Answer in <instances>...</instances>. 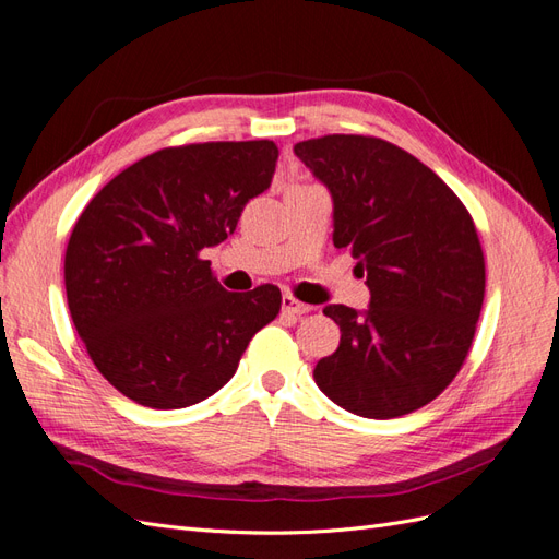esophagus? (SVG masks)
<instances>
[{
  "label": "esophagus",
  "instance_id": "34e87169",
  "mask_svg": "<svg viewBox=\"0 0 559 559\" xmlns=\"http://www.w3.org/2000/svg\"><path fill=\"white\" fill-rule=\"evenodd\" d=\"M282 312L284 314H294V317H300V314H306V312H310V306H306V302H300V300H296L294 296H282Z\"/></svg>",
  "mask_w": 559,
  "mask_h": 559
}]
</instances>
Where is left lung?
<instances>
[{
	"label": "left lung",
	"mask_w": 559,
	"mask_h": 559,
	"mask_svg": "<svg viewBox=\"0 0 559 559\" xmlns=\"http://www.w3.org/2000/svg\"><path fill=\"white\" fill-rule=\"evenodd\" d=\"M294 154L333 198V245L357 259L370 306H326L341 345L314 382L341 408L392 419L460 373L485 298V257L464 202L392 142L326 134Z\"/></svg>",
	"instance_id": "left-lung-1"
}]
</instances>
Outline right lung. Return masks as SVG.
<instances>
[{
  "mask_svg": "<svg viewBox=\"0 0 559 559\" xmlns=\"http://www.w3.org/2000/svg\"><path fill=\"white\" fill-rule=\"evenodd\" d=\"M275 142L160 148L99 191L70 235L64 289L99 373L146 408L205 401L282 308L273 284L226 292L202 251L224 242L275 175Z\"/></svg>",
  "mask_w": 559,
  "mask_h": 559,
  "instance_id": "1",
  "label": "right lung"
}]
</instances>
